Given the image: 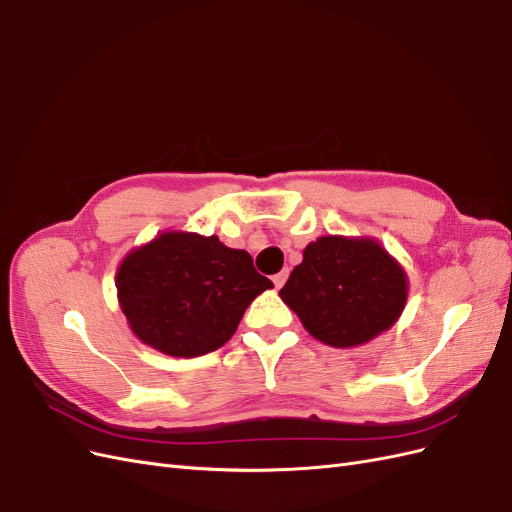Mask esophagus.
<instances>
[{"mask_svg":"<svg viewBox=\"0 0 512 512\" xmlns=\"http://www.w3.org/2000/svg\"><path fill=\"white\" fill-rule=\"evenodd\" d=\"M286 280H288V269H282L280 273H275V275H273V284H275V288H282V286L286 284Z\"/></svg>","mask_w":512,"mask_h":512,"instance_id":"34e87169","label":"esophagus"}]
</instances>
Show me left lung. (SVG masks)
<instances>
[{
    "mask_svg": "<svg viewBox=\"0 0 512 512\" xmlns=\"http://www.w3.org/2000/svg\"><path fill=\"white\" fill-rule=\"evenodd\" d=\"M408 288L406 269L376 237L324 235L307 243L280 299L318 342L356 348L393 327Z\"/></svg>",
    "mask_w": 512,
    "mask_h": 512,
    "instance_id": "8db88e82",
    "label": "left lung"
}]
</instances>
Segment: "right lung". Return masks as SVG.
<instances>
[{"instance_id":"1","label":"right lung","mask_w":512,"mask_h":512,"mask_svg":"<svg viewBox=\"0 0 512 512\" xmlns=\"http://www.w3.org/2000/svg\"><path fill=\"white\" fill-rule=\"evenodd\" d=\"M115 286L128 327L145 346L194 359L224 346L247 305L273 282L218 235L164 230L121 258Z\"/></svg>"}]
</instances>
